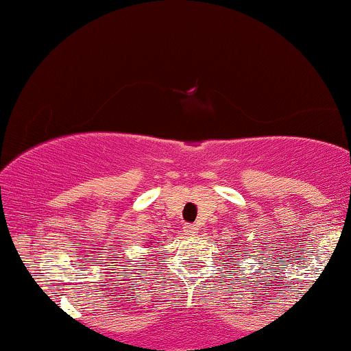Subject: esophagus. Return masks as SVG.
<instances>
[{
  "instance_id": "obj_1",
  "label": "esophagus",
  "mask_w": 351,
  "mask_h": 351,
  "mask_svg": "<svg viewBox=\"0 0 351 351\" xmlns=\"http://www.w3.org/2000/svg\"><path fill=\"white\" fill-rule=\"evenodd\" d=\"M184 232H185V234H190V237H193V234L199 232V228H198V225H185Z\"/></svg>"
}]
</instances>
